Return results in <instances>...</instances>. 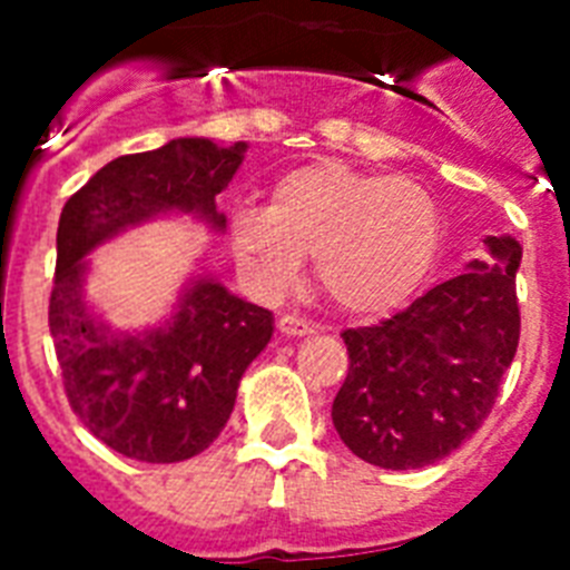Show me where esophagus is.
<instances>
[{
  "label": "esophagus",
  "mask_w": 570,
  "mask_h": 570,
  "mask_svg": "<svg viewBox=\"0 0 570 570\" xmlns=\"http://www.w3.org/2000/svg\"><path fill=\"white\" fill-rule=\"evenodd\" d=\"M277 328H281V334H286V337H304V334H313L316 325H313L311 320L298 316V313H284V316L277 320Z\"/></svg>",
  "instance_id": "esophagus-1"
}]
</instances>
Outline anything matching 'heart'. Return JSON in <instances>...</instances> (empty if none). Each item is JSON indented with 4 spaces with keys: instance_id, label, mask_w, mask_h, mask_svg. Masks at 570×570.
I'll return each instance as SVG.
<instances>
[{
    "instance_id": "obj_1",
    "label": "heart",
    "mask_w": 570,
    "mask_h": 570,
    "mask_svg": "<svg viewBox=\"0 0 570 570\" xmlns=\"http://www.w3.org/2000/svg\"><path fill=\"white\" fill-rule=\"evenodd\" d=\"M441 233V209L420 183L337 159L286 171L268 206L242 204L230 215V248L250 284L286 293L313 254L320 286L352 316L411 302L432 275Z\"/></svg>"
}]
</instances>
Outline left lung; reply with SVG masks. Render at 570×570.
<instances>
[{"label": "left lung", "mask_w": 570, "mask_h": 570, "mask_svg": "<svg viewBox=\"0 0 570 570\" xmlns=\"http://www.w3.org/2000/svg\"><path fill=\"white\" fill-rule=\"evenodd\" d=\"M473 259L366 328L343 331L348 373L331 420L340 441L384 470H414L455 452L488 420L521 340L514 272L521 245L488 236Z\"/></svg>", "instance_id": "1"}]
</instances>
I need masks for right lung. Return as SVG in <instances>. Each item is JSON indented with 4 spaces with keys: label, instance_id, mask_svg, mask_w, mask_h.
<instances>
[{
    "label": "right lung",
    "instance_id": "add662e5",
    "mask_svg": "<svg viewBox=\"0 0 570 570\" xmlns=\"http://www.w3.org/2000/svg\"><path fill=\"white\" fill-rule=\"evenodd\" d=\"M242 150V141L174 138L159 150L118 156L70 195L58 218L49 334L61 384L85 429L127 459L174 464L222 434L242 373L272 340V313L197 281L165 328L111 334L82 302V257L165 209L224 227L215 195L233 180Z\"/></svg>",
    "mask_w": 570,
    "mask_h": 570
}]
</instances>
